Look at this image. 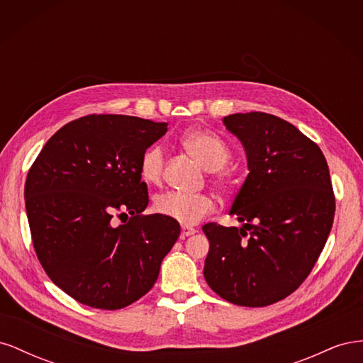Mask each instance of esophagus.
<instances>
[{
    "instance_id": "1",
    "label": "esophagus",
    "mask_w": 363,
    "mask_h": 363,
    "mask_svg": "<svg viewBox=\"0 0 363 363\" xmlns=\"http://www.w3.org/2000/svg\"><path fill=\"white\" fill-rule=\"evenodd\" d=\"M196 233V230L194 227H189V225H182V236H191Z\"/></svg>"
}]
</instances>
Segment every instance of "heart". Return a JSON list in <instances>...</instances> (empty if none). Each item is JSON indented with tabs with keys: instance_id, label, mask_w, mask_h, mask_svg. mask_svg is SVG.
Returning a JSON list of instances; mask_svg holds the SVG:
<instances>
[{
	"instance_id": "b5f03b06",
	"label": "heart",
	"mask_w": 363,
	"mask_h": 363,
	"mask_svg": "<svg viewBox=\"0 0 363 363\" xmlns=\"http://www.w3.org/2000/svg\"><path fill=\"white\" fill-rule=\"evenodd\" d=\"M183 145L207 171H213V180L221 188L233 184V174L223 169L230 159V151L224 140L211 131L195 130L183 138ZM164 155L160 145L150 147L139 162V174L150 184L160 183L163 177ZM155 211L184 225H194L215 211V201L206 194H183L169 191L155 199Z\"/></svg>"
}]
</instances>
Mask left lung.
Segmentation results:
<instances>
[{"instance_id":"left-lung-1","label":"left lung","mask_w":363,"mask_h":363,"mask_svg":"<svg viewBox=\"0 0 363 363\" xmlns=\"http://www.w3.org/2000/svg\"><path fill=\"white\" fill-rule=\"evenodd\" d=\"M250 174L230 208L242 227L208 223L204 279L221 298L262 307L309 276L330 235L335 195L323 151L288 121L263 112L223 118Z\"/></svg>"}]
</instances>
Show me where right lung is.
<instances>
[{
  "instance_id": "add662e5",
  "label": "right lung",
  "mask_w": 363,
  "mask_h": 363,
  "mask_svg": "<svg viewBox=\"0 0 363 363\" xmlns=\"http://www.w3.org/2000/svg\"><path fill=\"white\" fill-rule=\"evenodd\" d=\"M167 127L87 115L54 133L28 171L26 211L38 259L52 283L82 304L116 311L139 300L180 236L174 219L142 215L148 189L139 162ZM115 214L129 221L116 226Z\"/></svg>"
}]
</instances>
